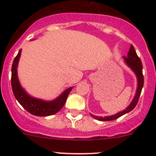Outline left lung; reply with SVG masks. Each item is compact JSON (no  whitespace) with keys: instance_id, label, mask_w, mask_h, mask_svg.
<instances>
[{"instance_id":"obj_1","label":"left lung","mask_w":156,"mask_h":156,"mask_svg":"<svg viewBox=\"0 0 156 156\" xmlns=\"http://www.w3.org/2000/svg\"><path fill=\"white\" fill-rule=\"evenodd\" d=\"M123 59H124V61H125V63L127 64V65L128 66L129 68H130V69L134 71V74L137 76V88L135 95H134L132 102H130V104L124 110H123L121 112H119V113H116V114L109 116H104V117L91 114V116L93 118L96 119V120H100V121H109V120H116V119L119 118V117H120L123 115L131 111L135 107L137 102H138V99H139L140 95H141V89H142L143 85H144V76H143L142 74V64H141V59L137 57L135 50H134V47H133L132 45L130 46V50H129L128 54H127V57H123Z\"/></svg>"}]
</instances>
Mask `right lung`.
<instances>
[{
  "instance_id": "right-lung-1",
  "label": "right lung",
  "mask_w": 156,
  "mask_h": 156,
  "mask_svg": "<svg viewBox=\"0 0 156 156\" xmlns=\"http://www.w3.org/2000/svg\"><path fill=\"white\" fill-rule=\"evenodd\" d=\"M21 52L22 50H19L15 57L12 67V88L15 99L31 114L38 116H47L55 114L64 106L72 87L66 89L57 99L52 101H44L30 96L21 86L18 78L17 68Z\"/></svg>"
}]
</instances>
